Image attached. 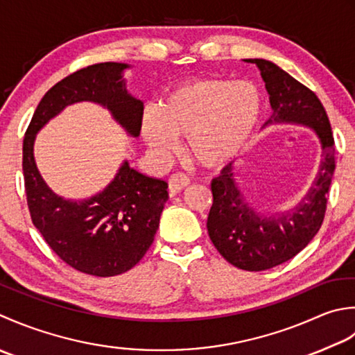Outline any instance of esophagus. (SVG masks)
I'll list each match as a JSON object with an SVG mask.
<instances>
[{"label":"esophagus","mask_w":355,"mask_h":355,"mask_svg":"<svg viewBox=\"0 0 355 355\" xmlns=\"http://www.w3.org/2000/svg\"><path fill=\"white\" fill-rule=\"evenodd\" d=\"M188 184H190V179H188V176L182 175V173H178V175H173V176L168 179V191H170V196H175V194L182 191L185 187H188Z\"/></svg>","instance_id":"1"}]
</instances>
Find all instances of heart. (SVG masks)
Segmentation results:
<instances>
[{"label": "heart", "mask_w": 355, "mask_h": 355, "mask_svg": "<svg viewBox=\"0 0 355 355\" xmlns=\"http://www.w3.org/2000/svg\"><path fill=\"white\" fill-rule=\"evenodd\" d=\"M262 96L250 81L202 78L178 84L157 107L144 108L142 139L159 159H167L185 137L196 164L216 168L241 153L254 130Z\"/></svg>", "instance_id": "1"}]
</instances>
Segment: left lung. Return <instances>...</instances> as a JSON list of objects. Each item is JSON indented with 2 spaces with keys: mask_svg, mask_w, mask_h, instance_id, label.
Wrapping results in <instances>:
<instances>
[{
  "mask_svg": "<svg viewBox=\"0 0 355 355\" xmlns=\"http://www.w3.org/2000/svg\"><path fill=\"white\" fill-rule=\"evenodd\" d=\"M243 61L256 64L265 81L272 108L266 125L309 127L322 147L313 185L305 198L286 211L259 213L242 194L231 164L213 179V207L207 222L209 239L231 265L245 271H263L299 254L320 230L336 170V150L328 114L314 92L271 61L257 58Z\"/></svg>",
  "mask_w": 355,
  "mask_h": 355,
  "instance_id": "8db88e82",
  "label": "left lung"
}]
</instances>
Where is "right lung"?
I'll return each instance as SVG.
<instances>
[{
    "mask_svg": "<svg viewBox=\"0 0 355 355\" xmlns=\"http://www.w3.org/2000/svg\"><path fill=\"white\" fill-rule=\"evenodd\" d=\"M124 62H101L64 78L40 101L23 144V171L27 205L36 230L64 262L81 272L112 277L132 270L155 241L168 184L122 162L116 176L95 196L64 199L50 188L36 167V133L64 108L95 103L137 137L142 101L125 87Z\"/></svg>",
    "mask_w": 355,
    "mask_h": 355,
    "instance_id": "right-lung-1",
    "label": "right lung"
}]
</instances>
